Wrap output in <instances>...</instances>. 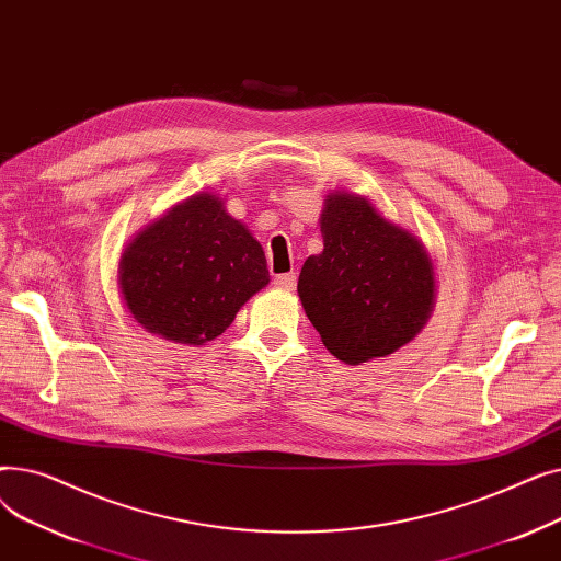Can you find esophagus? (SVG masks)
<instances>
[{"label": "esophagus", "instance_id": "obj_1", "mask_svg": "<svg viewBox=\"0 0 561 561\" xmlns=\"http://www.w3.org/2000/svg\"><path fill=\"white\" fill-rule=\"evenodd\" d=\"M296 282H298V275L296 273H284V275H277L275 277V286L284 288V290H293L296 288Z\"/></svg>", "mask_w": 561, "mask_h": 561}]
</instances>
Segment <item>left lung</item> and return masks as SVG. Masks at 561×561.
<instances>
[{
	"mask_svg": "<svg viewBox=\"0 0 561 561\" xmlns=\"http://www.w3.org/2000/svg\"><path fill=\"white\" fill-rule=\"evenodd\" d=\"M322 252L305 261L298 296L322 345L345 364L400 350L434 311V263L416 233L357 193L334 191L320 214Z\"/></svg>",
	"mask_w": 561,
	"mask_h": 561,
	"instance_id": "1",
	"label": "left lung"
}]
</instances>
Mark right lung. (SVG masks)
<instances>
[{"mask_svg":"<svg viewBox=\"0 0 561 561\" xmlns=\"http://www.w3.org/2000/svg\"><path fill=\"white\" fill-rule=\"evenodd\" d=\"M271 282L265 254L225 199L197 193L142 227L117 263V288L138 325L172 343L204 345Z\"/></svg>","mask_w":561,"mask_h":561,"instance_id":"right-lung-1","label":"right lung"}]
</instances>
